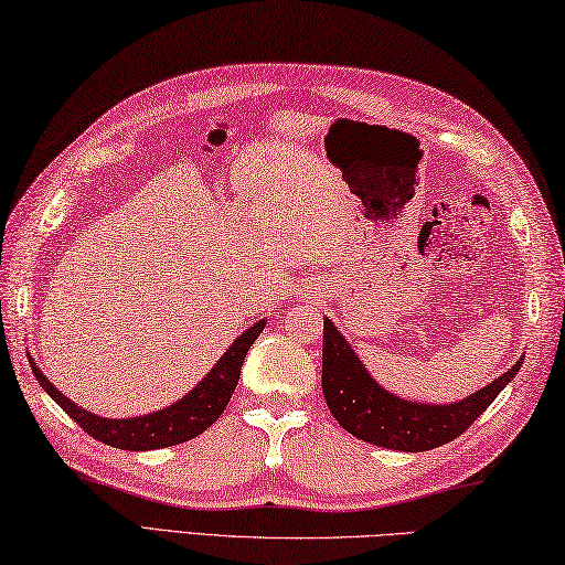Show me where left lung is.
I'll return each instance as SVG.
<instances>
[{
    "label": "left lung",
    "mask_w": 565,
    "mask_h": 565,
    "mask_svg": "<svg viewBox=\"0 0 565 565\" xmlns=\"http://www.w3.org/2000/svg\"><path fill=\"white\" fill-rule=\"evenodd\" d=\"M524 365V355L504 375L457 403H415L390 393L365 365L345 335L323 316V397L335 423L353 437L397 452H427L457 439L494 403Z\"/></svg>",
    "instance_id": "obj_1"
}]
</instances>
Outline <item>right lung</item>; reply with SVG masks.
I'll use <instances>...</instances> for the list:
<instances>
[{"label":"right lung","instance_id":"1","mask_svg":"<svg viewBox=\"0 0 565 565\" xmlns=\"http://www.w3.org/2000/svg\"><path fill=\"white\" fill-rule=\"evenodd\" d=\"M264 318L249 326L227 348V353L212 365V371L190 393H184L178 403L138 417H100L96 413H88V409L76 405L74 399L66 397L58 387L49 383V377L39 371L32 355H29V363H32V373L36 375L39 385L46 390L49 397L71 419H76V425L84 427L90 437H96L110 447L128 449V452H148V449H162L188 443V439L202 435L212 423H217V417L224 413L234 387L239 383L244 358H247L256 335L264 331Z\"/></svg>","mask_w":565,"mask_h":565}]
</instances>
